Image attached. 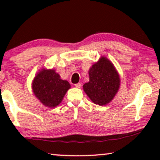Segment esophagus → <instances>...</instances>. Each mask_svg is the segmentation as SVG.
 <instances>
[{"instance_id":"34e87169","label":"esophagus","mask_w":160,"mask_h":160,"mask_svg":"<svg viewBox=\"0 0 160 160\" xmlns=\"http://www.w3.org/2000/svg\"><path fill=\"white\" fill-rule=\"evenodd\" d=\"M75 87H76V88H81V87H82V84H81L80 83H78V84H75Z\"/></svg>"}]
</instances>
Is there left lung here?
<instances>
[{
	"label": "left lung",
	"mask_w": 160,
	"mask_h": 160,
	"mask_svg": "<svg viewBox=\"0 0 160 160\" xmlns=\"http://www.w3.org/2000/svg\"><path fill=\"white\" fill-rule=\"evenodd\" d=\"M89 82L83 89L94 103L106 106L112 101L120 87V77L110 60L101 56L89 70Z\"/></svg>",
	"instance_id": "obj_1"
}]
</instances>
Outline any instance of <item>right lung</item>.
Returning <instances> with one entry per match:
<instances>
[{
  "mask_svg": "<svg viewBox=\"0 0 160 160\" xmlns=\"http://www.w3.org/2000/svg\"><path fill=\"white\" fill-rule=\"evenodd\" d=\"M71 84L62 80L54 69L41 68L32 82V90L37 99L48 108H54L62 102Z\"/></svg>",
  "mask_w": 160,
  "mask_h": 160,
  "instance_id": "obj_1",
  "label": "right lung"
}]
</instances>
